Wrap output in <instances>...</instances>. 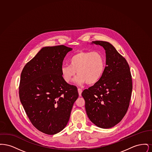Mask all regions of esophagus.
I'll return each mask as SVG.
<instances>
[{
    "mask_svg": "<svg viewBox=\"0 0 152 152\" xmlns=\"http://www.w3.org/2000/svg\"><path fill=\"white\" fill-rule=\"evenodd\" d=\"M78 93H79V96H81V93H82V92H83V91H82V89H80V88H78Z\"/></svg>",
    "mask_w": 152,
    "mask_h": 152,
    "instance_id": "esophagus-1",
    "label": "esophagus"
}]
</instances>
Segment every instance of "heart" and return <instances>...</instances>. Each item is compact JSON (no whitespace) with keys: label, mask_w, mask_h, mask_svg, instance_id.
I'll return each mask as SVG.
<instances>
[{"label":"heart","mask_w":152,"mask_h":152,"mask_svg":"<svg viewBox=\"0 0 152 152\" xmlns=\"http://www.w3.org/2000/svg\"><path fill=\"white\" fill-rule=\"evenodd\" d=\"M69 61V64L61 67L63 78L66 83L72 81L77 72L79 75L76 83L93 85L101 79L105 69V59L99 51H81L73 55Z\"/></svg>","instance_id":"b5f03b06"}]
</instances>
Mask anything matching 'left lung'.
Here are the masks:
<instances>
[{"label": "left lung", "mask_w": 152, "mask_h": 152, "mask_svg": "<svg viewBox=\"0 0 152 152\" xmlns=\"http://www.w3.org/2000/svg\"><path fill=\"white\" fill-rule=\"evenodd\" d=\"M92 44L104 48L107 66L101 79L81 95L89 120L97 126L108 129L120 123L129 108L132 91L130 68L111 44L103 41Z\"/></svg>", "instance_id": "obj_1"}]
</instances>
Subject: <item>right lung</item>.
Masks as SVG:
<instances>
[{
    "label": "right lung",
    "instance_id": "add662e5",
    "mask_svg": "<svg viewBox=\"0 0 152 152\" xmlns=\"http://www.w3.org/2000/svg\"><path fill=\"white\" fill-rule=\"evenodd\" d=\"M72 48L64 45L42 48L23 69L19 97L30 121L37 130L53 135L69 120L77 89L63 79L61 67Z\"/></svg>",
    "mask_w": 152,
    "mask_h": 152
}]
</instances>
